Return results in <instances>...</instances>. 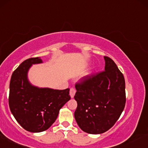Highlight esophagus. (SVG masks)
Returning <instances> with one entry per match:
<instances>
[{"mask_svg":"<svg viewBox=\"0 0 148 148\" xmlns=\"http://www.w3.org/2000/svg\"><path fill=\"white\" fill-rule=\"evenodd\" d=\"M76 93V90L74 88H72L70 89V91H69V94H70L71 98H74V95H75Z\"/></svg>","mask_w":148,"mask_h":148,"instance_id":"obj_1","label":"esophagus"}]
</instances>
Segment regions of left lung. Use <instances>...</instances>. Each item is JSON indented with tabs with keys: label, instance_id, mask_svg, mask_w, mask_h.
Instances as JSON below:
<instances>
[{
	"label": "left lung",
	"instance_id": "8db88e82",
	"mask_svg": "<svg viewBox=\"0 0 148 148\" xmlns=\"http://www.w3.org/2000/svg\"><path fill=\"white\" fill-rule=\"evenodd\" d=\"M105 71L76 83L74 117L85 132L99 134L114 125L125 105V79L111 58L104 56Z\"/></svg>",
	"mask_w": 148,
	"mask_h": 148
}]
</instances>
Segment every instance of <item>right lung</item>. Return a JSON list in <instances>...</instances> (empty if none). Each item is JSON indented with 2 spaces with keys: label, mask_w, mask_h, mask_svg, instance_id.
Wrapping results in <instances>:
<instances>
[{
  "label": "right lung",
  "mask_w": 148,
  "mask_h": 148,
  "mask_svg": "<svg viewBox=\"0 0 148 148\" xmlns=\"http://www.w3.org/2000/svg\"><path fill=\"white\" fill-rule=\"evenodd\" d=\"M39 57L23 61L13 72L10 84L9 106L17 122L27 131L40 132L55 122L60 108L70 100L69 89L38 88L29 81L28 71L42 63Z\"/></svg>",
  "instance_id": "1"
}]
</instances>
